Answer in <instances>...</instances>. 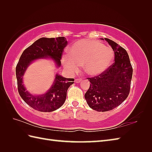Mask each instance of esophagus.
I'll return each instance as SVG.
<instances>
[{
    "label": "esophagus",
    "mask_w": 152,
    "mask_h": 152,
    "mask_svg": "<svg viewBox=\"0 0 152 152\" xmlns=\"http://www.w3.org/2000/svg\"><path fill=\"white\" fill-rule=\"evenodd\" d=\"M81 80H82L81 78H76V79H75V82L76 83H79V82H81Z\"/></svg>",
    "instance_id": "1"
}]
</instances>
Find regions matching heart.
I'll use <instances>...</instances> for the list:
<instances>
[{"mask_svg": "<svg viewBox=\"0 0 152 152\" xmlns=\"http://www.w3.org/2000/svg\"><path fill=\"white\" fill-rule=\"evenodd\" d=\"M114 52L97 41L81 40L74 44L69 55L63 57V63L71 72H76L79 66H83L85 72L95 76L104 71L111 64Z\"/></svg>", "mask_w": 152, "mask_h": 152, "instance_id": "b5f03b06", "label": "heart"}]
</instances>
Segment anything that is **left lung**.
I'll use <instances>...</instances> for the list:
<instances>
[{
    "label": "left lung",
    "mask_w": 152,
    "mask_h": 152,
    "mask_svg": "<svg viewBox=\"0 0 152 152\" xmlns=\"http://www.w3.org/2000/svg\"><path fill=\"white\" fill-rule=\"evenodd\" d=\"M104 39L114 51L115 62L99 75L87 78L91 83L85 94L89 107L98 112L112 110L127 98L133 76L127 51L109 38Z\"/></svg>",
    "instance_id": "8db88e82"
}]
</instances>
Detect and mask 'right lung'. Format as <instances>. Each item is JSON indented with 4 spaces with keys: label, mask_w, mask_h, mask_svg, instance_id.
Instances as JSON below:
<instances>
[{
    "label": "right lung",
    "mask_w": 152,
    "mask_h": 152,
    "mask_svg": "<svg viewBox=\"0 0 152 152\" xmlns=\"http://www.w3.org/2000/svg\"><path fill=\"white\" fill-rule=\"evenodd\" d=\"M68 44L65 37L41 38L26 48L19 58L15 68L18 89L23 100L36 110L50 112L59 108L66 97L69 87L74 83L73 78H66L56 74L53 86L46 93L34 96L26 91L23 84V76L27 66L38 58L50 57L53 58L60 66L64 48Z\"/></svg>",
    "instance_id": "right-lung-1"
}]
</instances>
